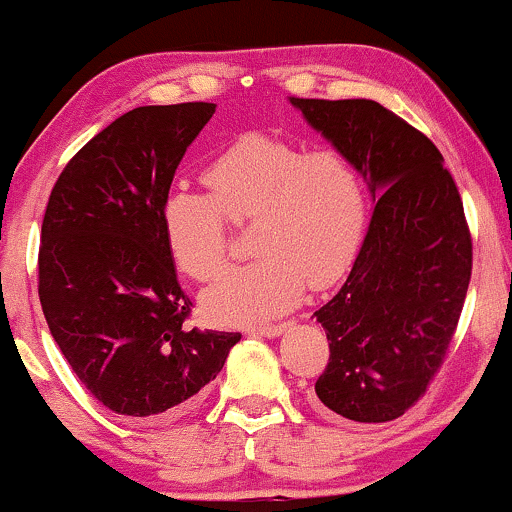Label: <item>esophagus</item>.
<instances>
[{"mask_svg": "<svg viewBox=\"0 0 512 512\" xmlns=\"http://www.w3.org/2000/svg\"><path fill=\"white\" fill-rule=\"evenodd\" d=\"M294 327V322H282V324H270V327H254L251 329V336H263V338H277L282 336L284 331Z\"/></svg>", "mask_w": 512, "mask_h": 512, "instance_id": "esophagus-1", "label": "esophagus"}]
</instances>
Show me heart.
Returning <instances> with one entry per match:
<instances>
[{
  "label": "heart",
  "mask_w": 512,
  "mask_h": 512,
  "mask_svg": "<svg viewBox=\"0 0 512 512\" xmlns=\"http://www.w3.org/2000/svg\"><path fill=\"white\" fill-rule=\"evenodd\" d=\"M208 195L174 188L162 202V232L178 270L211 280L228 254L225 218L254 223L258 261L232 268L204 291L211 322L251 327L301 301L308 284L341 280L360 249L367 197L355 164L338 150H313L284 138L244 134L204 169Z\"/></svg>",
  "instance_id": "obj_1"
}]
</instances>
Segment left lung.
<instances>
[{"label": "left lung", "instance_id": "obj_1", "mask_svg": "<svg viewBox=\"0 0 512 512\" xmlns=\"http://www.w3.org/2000/svg\"><path fill=\"white\" fill-rule=\"evenodd\" d=\"M367 183L371 221L348 280L315 317L329 364L313 404L386 423L426 393L459 324L473 268L463 202L444 157L369 98H289Z\"/></svg>", "mask_w": 512, "mask_h": 512}]
</instances>
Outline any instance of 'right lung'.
I'll list each match as a JSON object with an SVG mask.
<instances>
[{
	"instance_id": "right-lung-1",
	"label": "right lung",
	"mask_w": 512,
	"mask_h": 512,
	"mask_svg": "<svg viewBox=\"0 0 512 512\" xmlns=\"http://www.w3.org/2000/svg\"><path fill=\"white\" fill-rule=\"evenodd\" d=\"M214 112V103L126 112L70 159L46 204V324L79 381L115 414H176L242 338L185 327L192 301L159 218L185 150Z\"/></svg>"
}]
</instances>
